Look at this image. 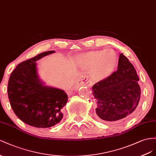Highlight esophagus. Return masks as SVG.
<instances>
[{
	"label": "esophagus",
	"mask_w": 156,
	"mask_h": 156,
	"mask_svg": "<svg viewBox=\"0 0 156 156\" xmlns=\"http://www.w3.org/2000/svg\"><path fill=\"white\" fill-rule=\"evenodd\" d=\"M80 85H86L87 86H92V83L88 80L87 79H81L79 80L78 82V86H80Z\"/></svg>",
	"instance_id": "34e87169"
}]
</instances>
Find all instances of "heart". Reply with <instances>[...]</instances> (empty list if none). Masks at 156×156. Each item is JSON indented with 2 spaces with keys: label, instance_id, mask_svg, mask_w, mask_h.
<instances>
[{
  "label": "heart",
  "instance_id": "1",
  "mask_svg": "<svg viewBox=\"0 0 156 156\" xmlns=\"http://www.w3.org/2000/svg\"><path fill=\"white\" fill-rule=\"evenodd\" d=\"M79 65L84 69H90V74L93 80H104L112 75L118 64V56L111 50H94L78 56Z\"/></svg>",
  "mask_w": 156,
  "mask_h": 156
}]
</instances>
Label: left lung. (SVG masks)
I'll list each match as a JSON object with an SVG mask.
<instances>
[{"label": "left lung", "mask_w": 156, "mask_h": 156, "mask_svg": "<svg viewBox=\"0 0 156 156\" xmlns=\"http://www.w3.org/2000/svg\"><path fill=\"white\" fill-rule=\"evenodd\" d=\"M139 77L127 57L120 53L118 70L92 87L98 118L114 122L130 116L139 105Z\"/></svg>", "instance_id": "obj_1"}]
</instances>
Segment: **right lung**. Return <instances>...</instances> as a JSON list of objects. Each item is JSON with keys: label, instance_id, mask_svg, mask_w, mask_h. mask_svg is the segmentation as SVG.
<instances>
[{"label": "right lung", "instance_id": "right-lung-1", "mask_svg": "<svg viewBox=\"0 0 156 156\" xmlns=\"http://www.w3.org/2000/svg\"><path fill=\"white\" fill-rule=\"evenodd\" d=\"M55 52H43L22 62L9 79L8 95L12 108L22 122L30 126L50 127L63 117L67 94L61 89L45 86L38 74L37 61Z\"/></svg>", "mask_w": 156, "mask_h": 156}]
</instances>
